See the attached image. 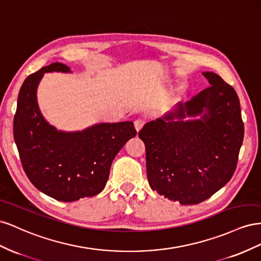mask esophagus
<instances>
[{
  "mask_svg": "<svg viewBox=\"0 0 261 261\" xmlns=\"http://www.w3.org/2000/svg\"><path fill=\"white\" fill-rule=\"evenodd\" d=\"M145 124V120L143 118H138L137 120L135 121V126H136V129H137V131H139V130H141V128H142V126Z\"/></svg>",
  "mask_w": 261,
  "mask_h": 261,
  "instance_id": "obj_1",
  "label": "esophagus"
}]
</instances>
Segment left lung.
<instances>
[{
  "mask_svg": "<svg viewBox=\"0 0 261 261\" xmlns=\"http://www.w3.org/2000/svg\"><path fill=\"white\" fill-rule=\"evenodd\" d=\"M211 84L164 119L139 131L145 144L147 180L161 196L180 204L209 199L232 178L244 140L240 98L218 74L203 73ZM206 114L202 121L175 117Z\"/></svg>",
  "mask_w": 261,
  "mask_h": 261,
  "instance_id": "left-lung-1",
  "label": "left lung"
}]
</instances>
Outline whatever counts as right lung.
Masks as SVG:
<instances>
[{
	"instance_id": "right-lung-1",
	"label": "right lung",
	"mask_w": 261,
	"mask_h": 261,
	"mask_svg": "<svg viewBox=\"0 0 261 261\" xmlns=\"http://www.w3.org/2000/svg\"><path fill=\"white\" fill-rule=\"evenodd\" d=\"M51 63L27 76L21 85L13 133L28 179L47 196L63 202L93 197L105 188L110 166L129 139L137 136L132 121L99 123L82 132L57 131L42 118L36 91L43 73L69 72Z\"/></svg>"
}]
</instances>
